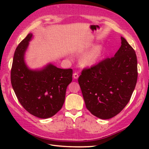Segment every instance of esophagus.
Wrapping results in <instances>:
<instances>
[{
	"label": "esophagus",
	"mask_w": 149,
	"mask_h": 149,
	"mask_svg": "<svg viewBox=\"0 0 149 149\" xmlns=\"http://www.w3.org/2000/svg\"><path fill=\"white\" fill-rule=\"evenodd\" d=\"M73 77H74V78L75 79H77L79 77V74L77 72H75L74 73V74H73Z\"/></svg>",
	"instance_id": "1"
}]
</instances>
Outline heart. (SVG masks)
<instances>
[{"instance_id":"obj_1","label":"heart","mask_w":149,"mask_h":149,"mask_svg":"<svg viewBox=\"0 0 149 149\" xmlns=\"http://www.w3.org/2000/svg\"><path fill=\"white\" fill-rule=\"evenodd\" d=\"M102 50L100 47H96L87 55L84 56L82 58V64L85 66H91L94 65L102 54Z\"/></svg>"}]
</instances>
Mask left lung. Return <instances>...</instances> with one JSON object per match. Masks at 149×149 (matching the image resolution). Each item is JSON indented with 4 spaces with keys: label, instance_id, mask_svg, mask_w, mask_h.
Segmentation results:
<instances>
[{
    "label": "left lung",
    "instance_id": "1",
    "mask_svg": "<svg viewBox=\"0 0 149 149\" xmlns=\"http://www.w3.org/2000/svg\"><path fill=\"white\" fill-rule=\"evenodd\" d=\"M121 40L115 56L84 68L78 79L86 108L101 119H109L121 112L136 84V52L124 38Z\"/></svg>",
    "mask_w": 149,
    "mask_h": 149
}]
</instances>
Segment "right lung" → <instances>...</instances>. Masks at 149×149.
I'll return each mask as SVG.
<instances>
[{"instance_id": "right-lung-1", "label": "right lung", "mask_w": 149, "mask_h": 149, "mask_svg": "<svg viewBox=\"0 0 149 149\" xmlns=\"http://www.w3.org/2000/svg\"><path fill=\"white\" fill-rule=\"evenodd\" d=\"M33 34L19 43L14 54L11 82L24 108L40 118H50L61 109L66 88L72 81V68L61 69L51 64L41 70H31L25 64L24 53Z\"/></svg>"}]
</instances>
